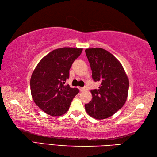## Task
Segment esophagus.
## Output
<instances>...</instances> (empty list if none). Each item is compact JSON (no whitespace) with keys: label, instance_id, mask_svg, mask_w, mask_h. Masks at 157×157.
Masks as SVG:
<instances>
[{"label":"esophagus","instance_id":"34e87169","mask_svg":"<svg viewBox=\"0 0 157 157\" xmlns=\"http://www.w3.org/2000/svg\"><path fill=\"white\" fill-rule=\"evenodd\" d=\"M87 90V87H83V88H79V90H80L81 92H83V91H85V90Z\"/></svg>","mask_w":157,"mask_h":157}]
</instances>
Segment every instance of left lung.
I'll return each mask as SVG.
<instances>
[{
  "label": "left lung",
  "mask_w": 157,
  "mask_h": 157,
  "mask_svg": "<svg viewBox=\"0 0 157 157\" xmlns=\"http://www.w3.org/2000/svg\"><path fill=\"white\" fill-rule=\"evenodd\" d=\"M92 71V79L101 83L92 90V101L85 105L88 114L97 119L108 118L124 105L128 94L129 79L121 63L101 48L86 51Z\"/></svg>",
  "instance_id": "8db88e82"
}]
</instances>
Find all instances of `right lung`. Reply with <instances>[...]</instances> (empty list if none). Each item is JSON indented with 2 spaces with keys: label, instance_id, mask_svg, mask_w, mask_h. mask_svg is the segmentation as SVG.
<instances>
[{
  "label": "right lung",
  "instance_id": "add662e5",
  "mask_svg": "<svg viewBox=\"0 0 157 157\" xmlns=\"http://www.w3.org/2000/svg\"><path fill=\"white\" fill-rule=\"evenodd\" d=\"M82 48L55 49L45 56L33 71L30 79L32 96L40 109L52 116H61L68 111L77 88L65 85L69 69L81 55Z\"/></svg>",
  "mask_w": 157,
  "mask_h": 157
}]
</instances>
